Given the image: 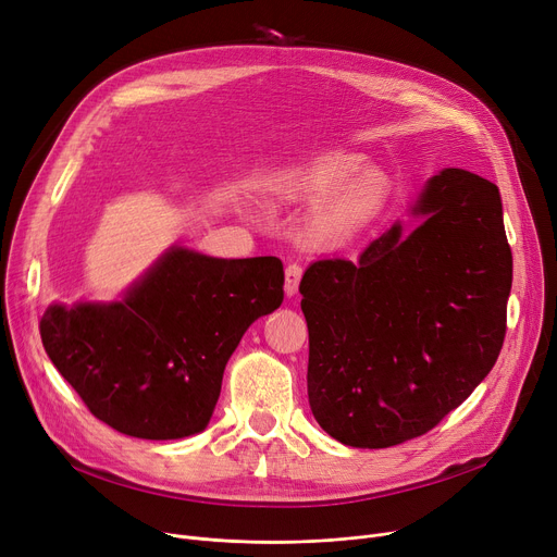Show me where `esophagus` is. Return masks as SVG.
<instances>
[{
  "mask_svg": "<svg viewBox=\"0 0 557 557\" xmlns=\"http://www.w3.org/2000/svg\"><path fill=\"white\" fill-rule=\"evenodd\" d=\"M300 280H302V267H300V263L298 261L288 263L286 271H284V290H286V296H296L298 294Z\"/></svg>",
  "mask_w": 557,
  "mask_h": 557,
  "instance_id": "1",
  "label": "esophagus"
}]
</instances>
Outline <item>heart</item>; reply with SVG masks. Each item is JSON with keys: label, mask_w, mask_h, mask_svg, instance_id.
Masks as SVG:
<instances>
[{"label": "heart", "mask_w": 557, "mask_h": 557, "mask_svg": "<svg viewBox=\"0 0 557 557\" xmlns=\"http://www.w3.org/2000/svg\"><path fill=\"white\" fill-rule=\"evenodd\" d=\"M277 191L288 200L323 202L307 237L315 248H341L384 214L393 185L382 171H368L361 158L332 153L284 175Z\"/></svg>", "instance_id": "b5f03b06"}]
</instances>
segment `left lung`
I'll return each instance as SVG.
<instances>
[{"instance_id":"obj_1","label":"left lung","mask_w":557,"mask_h":557,"mask_svg":"<svg viewBox=\"0 0 557 557\" xmlns=\"http://www.w3.org/2000/svg\"><path fill=\"white\" fill-rule=\"evenodd\" d=\"M408 237L393 225L359 261L320 259L300 294L307 393L338 443L384 449L424 435L483 382L506 338L512 252L499 187L433 175Z\"/></svg>"}]
</instances>
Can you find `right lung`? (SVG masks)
<instances>
[{"instance_id": "add662e5", "label": "right lung", "mask_w": 557, "mask_h": 557, "mask_svg": "<svg viewBox=\"0 0 557 557\" xmlns=\"http://www.w3.org/2000/svg\"><path fill=\"white\" fill-rule=\"evenodd\" d=\"M284 300L277 257L166 252L122 302L51 305L40 336L97 420L144 441L208 426L244 332Z\"/></svg>"}]
</instances>
